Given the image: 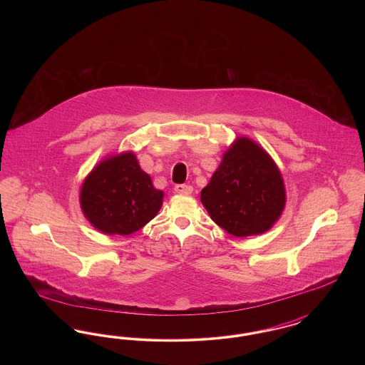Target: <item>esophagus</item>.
Returning a JSON list of instances; mask_svg holds the SVG:
<instances>
[{
  "mask_svg": "<svg viewBox=\"0 0 365 365\" xmlns=\"http://www.w3.org/2000/svg\"><path fill=\"white\" fill-rule=\"evenodd\" d=\"M174 190L175 192H178V194H191L192 187L189 186V185H176Z\"/></svg>",
  "mask_w": 365,
  "mask_h": 365,
  "instance_id": "obj_1",
  "label": "esophagus"
}]
</instances>
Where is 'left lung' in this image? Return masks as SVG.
Here are the masks:
<instances>
[{
    "label": "left lung",
    "instance_id": "8db88e82",
    "mask_svg": "<svg viewBox=\"0 0 365 365\" xmlns=\"http://www.w3.org/2000/svg\"><path fill=\"white\" fill-rule=\"evenodd\" d=\"M210 219L235 237L259 235L278 220L286 204L282 175L252 139L237 138L201 190Z\"/></svg>",
    "mask_w": 365,
    "mask_h": 365
}]
</instances>
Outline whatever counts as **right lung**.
Instances as JSON below:
<instances>
[{
  "label": "right lung",
  "mask_w": 365,
  "mask_h": 365,
  "mask_svg": "<svg viewBox=\"0 0 365 365\" xmlns=\"http://www.w3.org/2000/svg\"><path fill=\"white\" fill-rule=\"evenodd\" d=\"M164 192L140 170L133 152L106 157L87 175L81 208L104 234L130 235L148 225L163 205Z\"/></svg>",
  "instance_id": "add662e5"
}]
</instances>
